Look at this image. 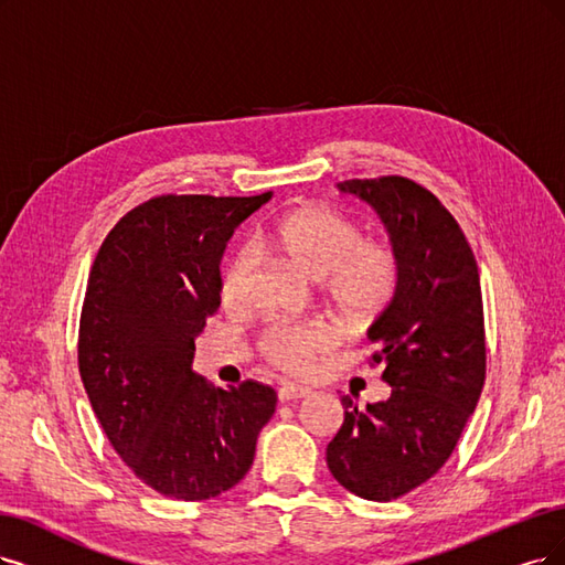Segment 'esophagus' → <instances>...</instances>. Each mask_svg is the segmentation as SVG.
<instances>
[{
  "label": "esophagus",
  "mask_w": 565,
  "mask_h": 565,
  "mask_svg": "<svg viewBox=\"0 0 565 565\" xmlns=\"http://www.w3.org/2000/svg\"><path fill=\"white\" fill-rule=\"evenodd\" d=\"M305 395H309V388H300V386H290V384H286V386H281V388H279L277 398H279V403H290V401L305 398Z\"/></svg>",
  "instance_id": "1"
}]
</instances>
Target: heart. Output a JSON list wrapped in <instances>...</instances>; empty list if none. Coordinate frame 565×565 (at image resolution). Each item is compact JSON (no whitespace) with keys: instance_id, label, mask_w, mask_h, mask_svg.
<instances>
[{"instance_id":"obj_1","label":"heart","mask_w":565,"mask_h":565,"mask_svg":"<svg viewBox=\"0 0 565 565\" xmlns=\"http://www.w3.org/2000/svg\"><path fill=\"white\" fill-rule=\"evenodd\" d=\"M254 246L277 248L307 275L323 279V294L332 309L356 328L377 321L401 284L395 248L365 239L359 223L326 206L288 214L271 230L258 233ZM254 246L235 248L221 265L218 296L227 309H242L248 300L256 269ZM335 344L338 332L326 321L271 323L258 338L263 361L288 377H309Z\"/></svg>"}]
</instances>
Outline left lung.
Here are the masks:
<instances>
[{
  "mask_svg": "<svg viewBox=\"0 0 565 565\" xmlns=\"http://www.w3.org/2000/svg\"><path fill=\"white\" fill-rule=\"evenodd\" d=\"M342 193L384 221L401 284L367 328L388 401L365 409L342 395L344 424L326 449L338 482L365 500L401 498L440 470L477 407L487 377L479 269L461 225L405 177L349 179Z\"/></svg>",
  "mask_w": 565,
  "mask_h": 565,
  "instance_id": "1",
  "label": "left lung"
}]
</instances>
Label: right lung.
I'll list each match as a JSON object with an SVG mask.
<instances>
[{
	"instance_id": "right-lung-1",
	"label": "right lung",
	"mask_w": 565,
	"mask_h": 565,
	"mask_svg": "<svg viewBox=\"0 0 565 565\" xmlns=\"http://www.w3.org/2000/svg\"><path fill=\"white\" fill-rule=\"evenodd\" d=\"M269 198H151L111 227L93 263L81 380L125 466L167 498L233 489L275 414L271 386L246 380L223 391L193 372L195 338L221 305L225 244Z\"/></svg>"
}]
</instances>
